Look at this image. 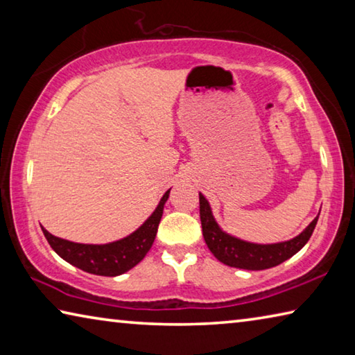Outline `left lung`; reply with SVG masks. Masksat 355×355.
I'll list each match as a JSON object with an SVG mask.
<instances>
[{
  "mask_svg": "<svg viewBox=\"0 0 355 355\" xmlns=\"http://www.w3.org/2000/svg\"><path fill=\"white\" fill-rule=\"evenodd\" d=\"M199 200L202 233L208 249L211 250V254L220 263L232 268L248 269V271H261V269L274 268L288 260V258H291L294 254H297L307 244L316 227L318 216H320L318 214L307 225V228L293 239L274 244H257L228 235L216 222L211 207H209L205 196L200 194V192Z\"/></svg>",
  "mask_w": 355,
  "mask_h": 355,
  "instance_id": "1",
  "label": "left lung"
}]
</instances>
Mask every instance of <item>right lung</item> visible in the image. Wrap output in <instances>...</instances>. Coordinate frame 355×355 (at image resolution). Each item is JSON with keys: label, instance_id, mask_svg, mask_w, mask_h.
<instances>
[{"label": "right lung", "instance_id": "1", "mask_svg": "<svg viewBox=\"0 0 355 355\" xmlns=\"http://www.w3.org/2000/svg\"><path fill=\"white\" fill-rule=\"evenodd\" d=\"M169 192L171 189L166 191L155 211L148 216V219L137 230L119 239V241L107 244H81L58 238L46 232L45 228H42V232H44L51 249L67 263L89 274L116 277V275L135 268L152 248L161 216H163L164 203L169 199Z\"/></svg>", "mask_w": 355, "mask_h": 355}]
</instances>
